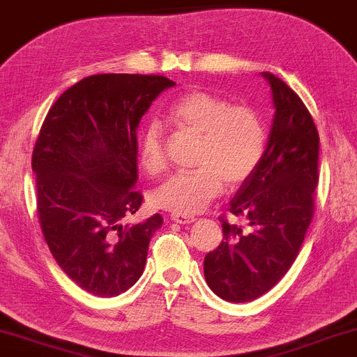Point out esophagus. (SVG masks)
Masks as SVG:
<instances>
[{"instance_id":"obj_1","label":"esophagus","mask_w":357,"mask_h":357,"mask_svg":"<svg viewBox=\"0 0 357 357\" xmlns=\"http://www.w3.org/2000/svg\"><path fill=\"white\" fill-rule=\"evenodd\" d=\"M171 221L178 222V225H191V222L196 221V218L195 216H190V214L173 213V214H171Z\"/></svg>"}]
</instances>
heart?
I'll return each mask as SVG.
<instances>
[{"mask_svg": "<svg viewBox=\"0 0 357 357\" xmlns=\"http://www.w3.org/2000/svg\"><path fill=\"white\" fill-rule=\"evenodd\" d=\"M169 121L179 130L201 135L196 165L190 173H176L154 191V203L173 213L196 214L221 195L222 184L238 186L255 173L266 148V128L256 109L233 105L226 98L191 91L173 102ZM141 166L156 174L165 167L161 126H146L139 144Z\"/></svg>", "mask_w": 357, "mask_h": 357, "instance_id": "obj_1", "label": "heart"}]
</instances>
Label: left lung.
<instances>
[{"mask_svg": "<svg viewBox=\"0 0 357 357\" xmlns=\"http://www.w3.org/2000/svg\"><path fill=\"white\" fill-rule=\"evenodd\" d=\"M274 116L264 154L229 203L249 233L222 222L220 246L204 257V278L216 296L248 303L268 293L289 271L312 218L319 136L301 98L271 73Z\"/></svg>", "mask_w": 357, "mask_h": 357, "instance_id": "1", "label": "left lung"}]
</instances>
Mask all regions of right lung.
<instances>
[{"mask_svg": "<svg viewBox=\"0 0 357 357\" xmlns=\"http://www.w3.org/2000/svg\"><path fill=\"white\" fill-rule=\"evenodd\" d=\"M165 76L94 75L50 109L33 151L38 216L51 255L68 278L100 298L128 291L144 271L160 214L137 225V128Z\"/></svg>", "mask_w": 357, "mask_h": 357, "instance_id": "1", "label": "right lung"}]
</instances>
